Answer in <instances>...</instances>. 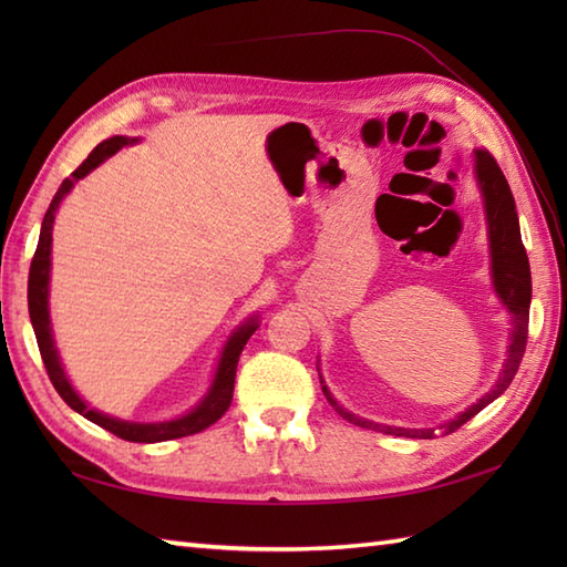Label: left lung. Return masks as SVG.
I'll list each match as a JSON object with an SVG mask.
<instances>
[{
	"label": "left lung",
	"mask_w": 567,
	"mask_h": 567,
	"mask_svg": "<svg viewBox=\"0 0 567 567\" xmlns=\"http://www.w3.org/2000/svg\"><path fill=\"white\" fill-rule=\"evenodd\" d=\"M473 173H475L480 195H483V207H485L492 285H495L499 302L509 311L512 333H509L507 360H504L495 388H492L485 396H480L475 404H470L465 412H461L455 419L441 424L439 426L441 433H451L455 429H461L465 421L473 419L477 412H483L489 402H495L497 396L509 388L514 375H516V370H519V365H522V358L526 351V339H528L526 333H528V307H532V270H528V258H526V250L522 244L519 216H516V204L512 197V189H509L507 177L502 175L497 161L483 148H477L473 153ZM319 380H321V390H323V394H327L329 404L355 426L375 429L380 433H390V436H406V439H433V433H436V429H402V426L375 424V421H370V419L355 416L333 400L331 390L327 388V382H323V378H321V372H319Z\"/></svg>",
	"instance_id": "obj_1"
}]
</instances>
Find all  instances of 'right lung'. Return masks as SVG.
<instances>
[{"mask_svg": "<svg viewBox=\"0 0 567 567\" xmlns=\"http://www.w3.org/2000/svg\"><path fill=\"white\" fill-rule=\"evenodd\" d=\"M138 138H128V136H112L102 141L97 148H94L87 161H84L75 173L63 179V185L58 187L55 197L48 207L43 224H41V236H39V246H35L33 260H31V270H29V315H31V327L35 333V341H39V351L43 358V365L48 370V378H51L55 392L63 396L65 404L70 409H75L78 414L84 419H90L92 424H97L106 431H112L114 436L124 439V441H134V443H161V441H173V439H183L192 436V433H199L207 426H212L214 421H219L224 412L231 406L234 400V382H236V368H238V358L240 351H244L248 339L256 329L260 327L258 315L248 317L240 327L234 329V333L228 336L219 363H216L214 378L207 394L202 400L185 412L183 416L171 419V421H126V419H116L100 412V409L90 406L78 394V390L72 388L70 378L65 375L63 363H60V353L55 348L53 339V327H51V309H48V292H51V248H53V221H55V212L63 199L70 195V189L75 187L78 179L87 177L94 167H100L106 158H112L116 151H122L124 146H134Z\"/></svg>", "mask_w": 567, "mask_h": 567, "instance_id": "obj_1", "label": "right lung"}]
</instances>
